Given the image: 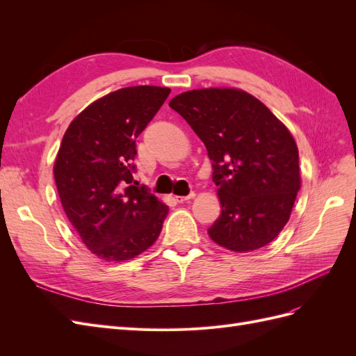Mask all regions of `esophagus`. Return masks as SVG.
<instances>
[{
    "instance_id": "34e87169",
    "label": "esophagus",
    "mask_w": 356,
    "mask_h": 356,
    "mask_svg": "<svg viewBox=\"0 0 356 356\" xmlns=\"http://www.w3.org/2000/svg\"><path fill=\"white\" fill-rule=\"evenodd\" d=\"M193 197H195V191H191L190 195H187V196H177V202L178 203H184V202H187V200H190Z\"/></svg>"
}]
</instances>
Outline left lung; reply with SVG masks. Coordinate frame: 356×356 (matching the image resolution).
Returning a JSON list of instances; mask_svg holds the SVG:
<instances>
[{"label":"left lung","instance_id":"left-lung-1","mask_svg":"<svg viewBox=\"0 0 356 356\" xmlns=\"http://www.w3.org/2000/svg\"><path fill=\"white\" fill-rule=\"evenodd\" d=\"M169 106L212 160L221 215L208 229L209 238L236 252L270 243L288 222L300 190L298 149L288 129L238 89L184 92Z\"/></svg>","mask_w":356,"mask_h":356}]
</instances>
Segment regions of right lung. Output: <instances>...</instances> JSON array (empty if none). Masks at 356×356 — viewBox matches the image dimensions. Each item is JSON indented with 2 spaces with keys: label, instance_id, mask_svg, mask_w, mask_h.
Listing matches in <instances>:
<instances>
[{
  "label": "right lung",
  "instance_id": "1",
  "mask_svg": "<svg viewBox=\"0 0 356 356\" xmlns=\"http://www.w3.org/2000/svg\"><path fill=\"white\" fill-rule=\"evenodd\" d=\"M168 88L111 92L74 118L55 161V182L72 227L105 261L148 250L169 208L134 179L136 138L163 105Z\"/></svg>",
  "mask_w": 356,
  "mask_h": 356
}]
</instances>
